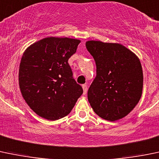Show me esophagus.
<instances>
[{
	"mask_svg": "<svg viewBox=\"0 0 159 159\" xmlns=\"http://www.w3.org/2000/svg\"><path fill=\"white\" fill-rule=\"evenodd\" d=\"M83 94H86V93H87V90H88V87H87V85L86 84H83Z\"/></svg>",
	"mask_w": 159,
	"mask_h": 159,
	"instance_id": "esophagus-1",
	"label": "esophagus"
}]
</instances>
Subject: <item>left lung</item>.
<instances>
[{
    "instance_id": "obj_1",
    "label": "left lung",
    "mask_w": 159,
    "mask_h": 159,
    "mask_svg": "<svg viewBox=\"0 0 159 159\" xmlns=\"http://www.w3.org/2000/svg\"><path fill=\"white\" fill-rule=\"evenodd\" d=\"M96 65V76L88 90L93 111L106 120H119L138 104L143 88L139 59L119 43H86Z\"/></svg>"
}]
</instances>
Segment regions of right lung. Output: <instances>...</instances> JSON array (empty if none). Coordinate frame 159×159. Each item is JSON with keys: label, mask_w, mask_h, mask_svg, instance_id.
Here are the masks:
<instances>
[{"label": "right lung", "mask_w": 159, "mask_h": 159, "mask_svg": "<svg viewBox=\"0 0 159 159\" xmlns=\"http://www.w3.org/2000/svg\"><path fill=\"white\" fill-rule=\"evenodd\" d=\"M80 43L76 39L50 37L24 51L19 68L20 89L40 117L54 121L67 116L83 94L68 63Z\"/></svg>", "instance_id": "add662e5"}]
</instances>
